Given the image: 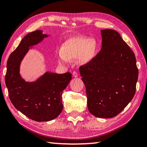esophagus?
I'll list each match as a JSON object with an SVG mask.
<instances>
[{
	"instance_id": "obj_1",
	"label": "esophagus",
	"mask_w": 147,
	"mask_h": 147,
	"mask_svg": "<svg viewBox=\"0 0 147 147\" xmlns=\"http://www.w3.org/2000/svg\"><path fill=\"white\" fill-rule=\"evenodd\" d=\"M72 75H73V77H78V74H77V72L74 71V72L72 73Z\"/></svg>"
}]
</instances>
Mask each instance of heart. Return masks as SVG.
Returning a JSON list of instances; mask_svg holds the SVG:
<instances>
[{"instance_id": "obj_1", "label": "heart", "mask_w": 147, "mask_h": 147, "mask_svg": "<svg viewBox=\"0 0 147 147\" xmlns=\"http://www.w3.org/2000/svg\"><path fill=\"white\" fill-rule=\"evenodd\" d=\"M97 43L94 38L84 36L71 37L65 41L57 53L61 64H68L70 60L77 59L81 64L90 63L97 54Z\"/></svg>"}]
</instances>
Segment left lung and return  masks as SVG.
I'll list each match as a JSON object with an SVG mask.
<instances>
[{"instance_id": "8db88e82", "label": "left lung", "mask_w": 147, "mask_h": 147, "mask_svg": "<svg viewBox=\"0 0 147 147\" xmlns=\"http://www.w3.org/2000/svg\"><path fill=\"white\" fill-rule=\"evenodd\" d=\"M100 31V51L79 70L90 112L110 118L122 112L134 97L139 71L134 52L119 34L109 29Z\"/></svg>"}]
</instances>
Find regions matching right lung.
<instances>
[{"label": "right lung", "instance_id": "1", "mask_svg": "<svg viewBox=\"0 0 147 147\" xmlns=\"http://www.w3.org/2000/svg\"><path fill=\"white\" fill-rule=\"evenodd\" d=\"M37 30L28 34L11 53L7 61L5 81L8 96L15 107L34 121H48L59 115L63 109L62 93L72 80V74L47 72L34 82L21 77V61L29 47L41 42L48 35Z\"/></svg>", "mask_w": 147, "mask_h": 147}]
</instances>
